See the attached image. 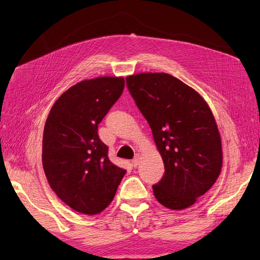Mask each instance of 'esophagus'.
Listing matches in <instances>:
<instances>
[{
  "label": "esophagus",
  "instance_id": "34e87169",
  "mask_svg": "<svg viewBox=\"0 0 260 260\" xmlns=\"http://www.w3.org/2000/svg\"><path fill=\"white\" fill-rule=\"evenodd\" d=\"M140 161H141V157H140V155H136V156L133 158V161H132V165H133L134 168H136L137 165L140 164Z\"/></svg>",
  "mask_w": 260,
  "mask_h": 260
}]
</instances>
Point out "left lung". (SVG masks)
Here are the masks:
<instances>
[{
	"instance_id": "8db88e82",
	"label": "left lung",
	"mask_w": 260,
	"mask_h": 260,
	"mask_svg": "<svg viewBox=\"0 0 260 260\" xmlns=\"http://www.w3.org/2000/svg\"><path fill=\"white\" fill-rule=\"evenodd\" d=\"M126 85L163 158L164 175L153 185L154 196L169 209L191 207L221 172V140L210 107L194 89L164 73L129 76Z\"/></svg>"
}]
</instances>
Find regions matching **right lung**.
Masks as SVG:
<instances>
[{
  "mask_svg": "<svg viewBox=\"0 0 260 260\" xmlns=\"http://www.w3.org/2000/svg\"><path fill=\"white\" fill-rule=\"evenodd\" d=\"M123 77L80 81L60 96L49 113L42 141V164L56 194L84 214L102 212L126 170L109 161L98 124L123 93Z\"/></svg>",
  "mask_w": 260,
  "mask_h": 260,
  "instance_id": "obj_1",
  "label": "right lung"
}]
</instances>
